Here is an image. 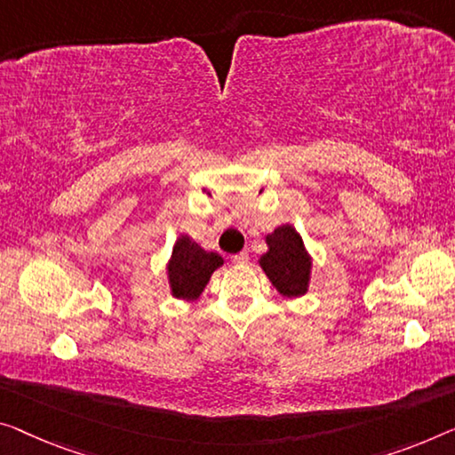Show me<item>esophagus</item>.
<instances>
[{
    "mask_svg": "<svg viewBox=\"0 0 455 455\" xmlns=\"http://www.w3.org/2000/svg\"><path fill=\"white\" fill-rule=\"evenodd\" d=\"M230 259H233L236 266H245V263L249 261V255L247 253H236V255L230 257Z\"/></svg>",
    "mask_w": 455,
    "mask_h": 455,
    "instance_id": "obj_1",
    "label": "esophagus"
}]
</instances>
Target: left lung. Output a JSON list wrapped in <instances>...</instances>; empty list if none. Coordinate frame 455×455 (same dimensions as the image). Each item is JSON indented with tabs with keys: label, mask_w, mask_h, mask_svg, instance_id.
Wrapping results in <instances>:
<instances>
[{
	"label": "left lung",
	"mask_w": 455,
	"mask_h": 455,
	"mask_svg": "<svg viewBox=\"0 0 455 455\" xmlns=\"http://www.w3.org/2000/svg\"><path fill=\"white\" fill-rule=\"evenodd\" d=\"M267 251L259 257V267L283 298H300L308 292L313 275V255L292 225H280L266 235Z\"/></svg>",
	"instance_id": "obj_1"
}]
</instances>
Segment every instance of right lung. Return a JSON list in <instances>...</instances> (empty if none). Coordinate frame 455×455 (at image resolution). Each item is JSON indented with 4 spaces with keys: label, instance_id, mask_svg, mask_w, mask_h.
<instances>
[{
    "label": "right lung",
    "instance_id": "1",
    "mask_svg": "<svg viewBox=\"0 0 455 455\" xmlns=\"http://www.w3.org/2000/svg\"><path fill=\"white\" fill-rule=\"evenodd\" d=\"M222 266V255L202 249L189 235H180L165 266L169 294L186 302L198 300L210 277Z\"/></svg>",
    "mask_w": 455,
    "mask_h": 455
}]
</instances>
